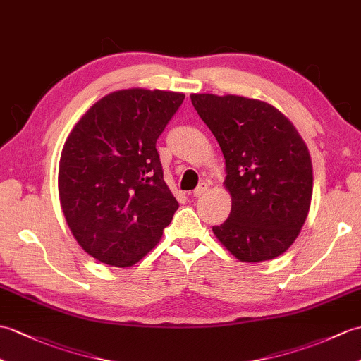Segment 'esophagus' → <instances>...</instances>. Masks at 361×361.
<instances>
[{
    "instance_id": "34e87169",
    "label": "esophagus",
    "mask_w": 361,
    "mask_h": 361,
    "mask_svg": "<svg viewBox=\"0 0 361 361\" xmlns=\"http://www.w3.org/2000/svg\"><path fill=\"white\" fill-rule=\"evenodd\" d=\"M207 189H209V183L201 181L197 186V189L194 190V197H203L207 192Z\"/></svg>"
}]
</instances>
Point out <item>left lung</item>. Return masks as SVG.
Segmentation results:
<instances>
[{"label":"left lung","mask_w":361,"mask_h":361,"mask_svg":"<svg viewBox=\"0 0 361 361\" xmlns=\"http://www.w3.org/2000/svg\"><path fill=\"white\" fill-rule=\"evenodd\" d=\"M219 141L231 192L229 219L212 231L240 262L286 252L312 198V163L303 138L279 109L238 95H190Z\"/></svg>","instance_id":"obj_1"}]
</instances>
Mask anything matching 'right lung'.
I'll return each instance as SVG.
<instances>
[{
	"label": "right lung",
	"instance_id": "1",
	"mask_svg": "<svg viewBox=\"0 0 361 361\" xmlns=\"http://www.w3.org/2000/svg\"><path fill=\"white\" fill-rule=\"evenodd\" d=\"M183 99L178 92L116 90L67 137L58 172L61 209L75 240L98 262L133 266L172 221L178 201L164 181L157 140Z\"/></svg>",
	"mask_w": 361,
	"mask_h": 361
}]
</instances>
